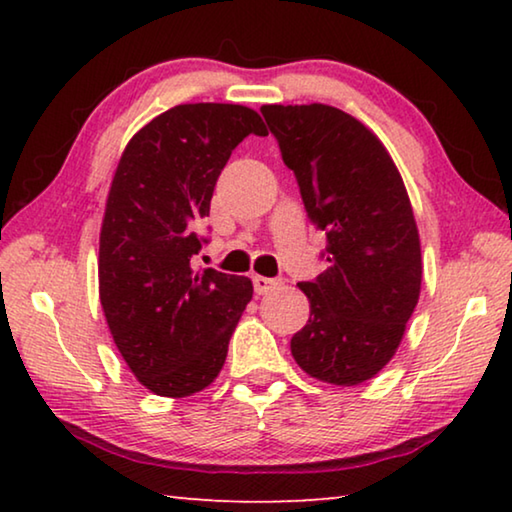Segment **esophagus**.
Wrapping results in <instances>:
<instances>
[{"label":"esophagus","mask_w":512,"mask_h":512,"mask_svg":"<svg viewBox=\"0 0 512 512\" xmlns=\"http://www.w3.org/2000/svg\"><path fill=\"white\" fill-rule=\"evenodd\" d=\"M253 287H255V293H259V296H264V293H268V291L277 287V280H273V277L255 275L253 277Z\"/></svg>","instance_id":"esophagus-1"}]
</instances>
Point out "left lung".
I'll list each match as a JSON object with an SVG mask.
<instances>
[{"mask_svg": "<svg viewBox=\"0 0 512 512\" xmlns=\"http://www.w3.org/2000/svg\"><path fill=\"white\" fill-rule=\"evenodd\" d=\"M262 115L311 223L327 235V271L298 284L309 320L291 354L325 384H363L395 357L420 298V235L404 180L379 137L348 112L309 103L262 106Z\"/></svg>", "mask_w": 512, "mask_h": 512, "instance_id": "obj_1", "label": "left lung"}]
</instances>
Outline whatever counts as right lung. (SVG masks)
Wrapping results in <instances>:
<instances>
[{
  "label": "right lung",
  "mask_w": 512,
  "mask_h": 512,
  "mask_svg": "<svg viewBox=\"0 0 512 512\" xmlns=\"http://www.w3.org/2000/svg\"><path fill=\"white\" fill-rule=\"evenodd\" d=\"M250 133L268 135L253 108L183 103L131 137L112 176L99 300L126 366L155 395L178 400L210 386L253 298L248 277L189 264L216 178Z\"/></svg>",
  "instance_id": "add662e5"
}]
</instances>
